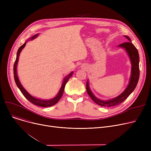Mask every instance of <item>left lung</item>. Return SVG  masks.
<instances>
[{
  "mask_svg": "<svg viewBox=\"0 0 151 151\" xmlns=\"http://www.w3.org/2000/svg\"><path fill=\"white\" fill-rule=\"evenodd\" d=\"M125 37H126L127 39H128L129 41L130 42H124L119 45V46L123 47V48H124L126 50V51L127 52L132 62V73H131V77H130L129 84L127 86V88L125 89V90L117 97L109 100L108 101H103L96 98L93 96V94L92 93V92L89 89V82L88 81V82L86 83L87 92H88V95L92 99V100L99 105H100L102 106L110 107V106H116L121 104L122 102H123L130 96V93L134 91V89H135L136 86L138 84V82L139 80V54L137 49L136 48V47L134 46L131 42L130 39L127 36H125Z\"/></svg>",
  "mask_w": 151,
  "mask_h": 151,
  "instance_id": "obj_1",
  "label": "left lung"
}]
</instances>
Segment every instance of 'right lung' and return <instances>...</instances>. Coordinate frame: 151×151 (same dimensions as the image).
I'll list each match as a JSON object with an SVG mask.
<instances>
[{
  "label": "right lung",
  "instance_id": "obj_1",
  "mask_svg": "<svg viewBox=\"0 0 151 151\" xmlns=\"http://www.w3.org/2000/svg\"><path fill=\"white\" fill-rule=\"evenodd\" d=\"M38 36V34H36L35 35H34V37H32V39H34L35 37H37ZM26 44V42L25 43H24L22 46H21L19 47V48L17 52V58H16L14 63V66H13V73H14V81L16 84H17V86L18 87V88L19 89V90L21 91V92H22V93L23 94V96H24L29 101H30L32 104H33L35 105L39 106H42V107H49V106H51L55 104H56L59 101V100L60 99V98L62 97L63 93V91H64V88L65 84H67V83L68 82L69 79L71 78V76H72V74L73 72H71L70 75H68L67 77H65L64 78V80L63 81V83L62 84V86L60 88V89L59 91V92L58 93V94L57 95V96L54 97V99H52L51 100H40V99H36L34 97H32L24 89V88H23L22 86V85L21 84L19 79L18 78L17 76V64H18V59H19V54L21 51V50L24 48V47L25 46Z\"/></svg>",
  "mask_w": 151,
  "mask_h": 151
}]
</instances>
